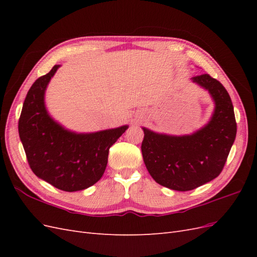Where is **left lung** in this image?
<instances>
[{
    "label": "left lung",
    "mask_w": 257,
    "mask_h": 257,
    "mask_svg": "<svg viewBox=\"0 0 257 257\" xmlns=\"http://www.w3.org/2000/svg\"><path fill=\"white\" fill-rule=\"evenodd\" d=\"M191 80L208 91L214 102L211 118L189 135H168L144 130L142 152L155 182L175 191H190L219 176L235 142L237 124L230 96L208 74Z\"/></svg>",
    "instance_id": "1"
}]
</instances>
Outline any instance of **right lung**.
<instances>
[{
    "mask_svg": "<svg viewBox=\"0 0 257 257\" xmlns=\"http://www.w3.org/2000/svg\"><path fill=\"white\" fill-rule=\"evenodd\" d=\"M60 65L38 78L30 88L19 119V136L29 165L42 180L65 192L95 184L107 166L109 148L128 125L77 133L49 114L45 104L48 84Z\"/></svg>",
    "mask_w": 257,
    "mask_h": 257,
    "instance_id": "obj_1",
    "label": "right lung"
}]
</instances>
